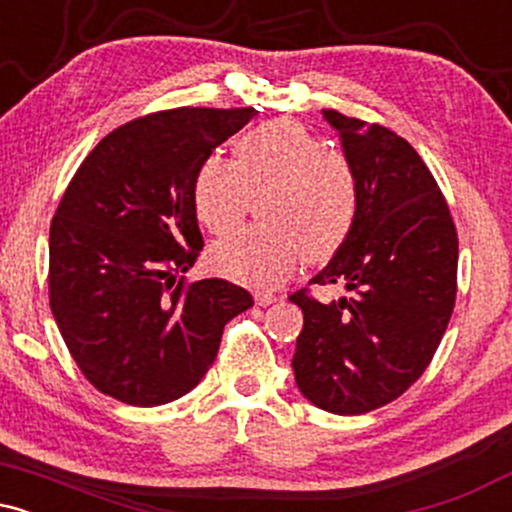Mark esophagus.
<instances>
[{"label": "esophagus", "mask_w": 512, "mask_h": 512, "mask_svg": "<svg viewBox=\"0 0 512 512\" xmlns=\"http://www.w3.org/2000/svg\"><path fill=\"white\" fill-rule=\"evenodd\" d=\"M255 303L262 305V308H264V305L276 303V296H274V293H267V291H257L255 293Z\"/></svg>", "instance_id": "34e87169"}]
</instances>
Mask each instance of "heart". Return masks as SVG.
<instances>
[{
  "instance_id": "1",
  "label": "heart",
  "mask_w": 512,
  "mask_h": 512,
  "mask_svg": "<svg viewBox=\"0 0 512 512\" xmlns=\"http://www.w3.org/2000/svg\"><path fill=\"white\" fill-rule=\"evenodd\" d=\"M262 195V226L240 228L209 250L216 274L245 286H274L298 262H325L356 219L349 161L293 120L260 125L236 142V158L209 156L192 185V207L209 233H226Z\"/></svg>"
}]
</instances>
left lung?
<instances>
[{
  "label": "left lung",
  "mask_w": 512,
  "mask_h": 512,
  "mask_svg": "<svg viewBox=\"0 0 512 512\" xmlns=\"http://www.w3.org/2000/svg\"><path fill=\"white\" fill-rule=\"evenodd\" d=\"M325 120L356 178L349 238L308 284L351 296L303 310L293 373L301 395L332 414H366L421 378L448 327L457 293V231L431 170L407 139L337 110Z\"/></svg>",
  "instance_id": "left-lung-1"
}]
</instances>
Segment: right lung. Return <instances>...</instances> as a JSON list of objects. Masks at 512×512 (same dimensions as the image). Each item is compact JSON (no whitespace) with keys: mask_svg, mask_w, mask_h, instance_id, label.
<instances>
[{"mask_svg":"<svg viewBox=\"0 0 512 512\" xmlns=\"http://www.w3.org/2000/svg\"><path fill=\"white\" fill-rule=\"evenodd\" d=\"M255 108H175L113 129L84 158L50 226V308L103 395L158 407L199 385L252 296L187 281L204 248L192 185Z\"/></svg>","mask_w":512,"mask_h":512,"instance_id":"right-lung-1","label":"right lung"}]
</instances>
